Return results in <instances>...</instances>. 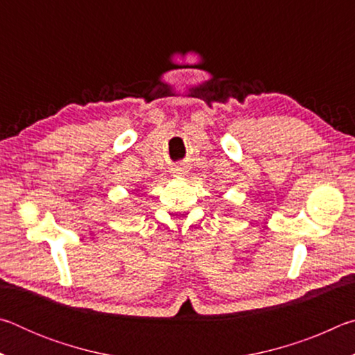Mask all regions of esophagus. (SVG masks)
<instances>
[{
	"mask_svg": "<svg viewBox=\"0 0 355 355\" xmlns=\"http://www.w3.org/2000/svg\"><path fill=\"white\" fill-rule=\"evenodd\" d=\"M171 173L173 177H184L186 173H188V171H186V167H172L171 169Z\"/></svg>",
	"mask_w": 355,
	"mask_h": 355,
	"instance_id": "34e87169",
	"label": "esophagus"
}]
</instances>
